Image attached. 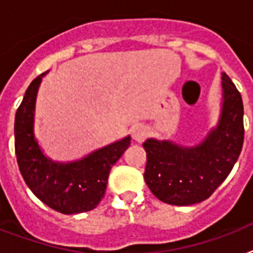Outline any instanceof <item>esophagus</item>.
<instances>
[{
	"mask_svg": "<svg viewBox=\"0 0 253 253\" xmlns=\"http://www.w3.org/2000/svg\"><path fill=\"white\" fill-rule=\"evenodd\" d=\"M131 135H132V139L135 142H144V139L147 138L148 135V130H147L146 126L143 125H135L132 128H131Z\"/></svg>",
	"mask_w": 253,
	"mask_h": 253,
	"instance_id": "esophagus-1",
	"label": "esophagus"
}]
</instances>
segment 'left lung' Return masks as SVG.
Returning a JSON list of instances; mask_svg holds the SVG:
<instances>
[{
  "label": "left lung",
  "mask_w": 253,
  "mask_h": 253,
  "mask_svg": "<svg viewBox=\"0 0 253 253\" xmlns=\"http://www.w3.org/2000/svg\"><path fill=\"white\" fill-rule=\"evenodd\" d=\"M243 101L230 77L222 73L219 121L196 146L147 139L144 181L156 198L188 206L211 196L230 174L244 140Z\"/></svg>",
  "instance_id": "left-lung-1"
}]
</instances>
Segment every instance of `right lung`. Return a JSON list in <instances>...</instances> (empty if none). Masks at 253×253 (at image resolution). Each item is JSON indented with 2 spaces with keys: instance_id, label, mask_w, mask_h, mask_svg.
Returning a JSON list of instances; mask_svg holds the SVG:
<instances>
[{
  "instance_id": "add662e5",
  "label": "right lung",
  "mask_w": 253,
  "mask_h": 253,
  "mask_svg": "<svg viewBox=\"0 0 253 253\" xmlns=\"http://www.w3.org/2000/svg\"><path fill=\"white\" fill-rule=\"evenodd\" d=\"M47 72L30 84L15 113L14 138L18 167L30 190L48 208L61 214L90 211L102 200L111 167L130 146L131 136H125L75 162H55L45 156L35 138L34 122L38 90Z\"/></svg>"
}]
</instances>
